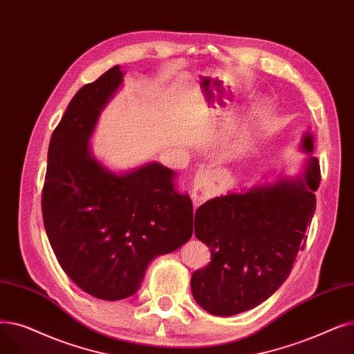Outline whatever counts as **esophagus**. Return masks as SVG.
Listing matches in <instances>:
<instances>
[{
    "instance_id": "obj_1",
    "label": "esophagus",
    "mask_w": 354,
    "mask_h": 354,
    "mask_svg": "<svg viewBox=\"0 0 354 354\" xmlns=\"http://www.w3.org/2000/svg\"><path fill=\"white\" fill-rule=\"evenodd\" d=\"M209 197H210V194H209V192H207V189L205 186H197L192 192V198H193L194 206L201 205V201L207 200Z\"/></svg>"
}]
</instances>
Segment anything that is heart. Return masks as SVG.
<instances>
[{
  "instance_id": "heart-1",
  "label": "heart",
  "mask_w": 354,
  "mask_h": 354,
  "mask_svg": "<svg viewBox=\"0 0 354 354\" xmlns=\"http://www.w3.org/2000/svg\"><path fill=\"white\" fill-rule=\"evenodd\" d=\"M263 112H265V108L258 109L255 112V115H254V122L246 124L245 127H242L238 131V133H236V136H234V138L230 142V148L233 151H241V149L246 148L250 144L252 138H254V133H255V124L261 122L262 116H263Z\"/></svg>"
}]
</instances>
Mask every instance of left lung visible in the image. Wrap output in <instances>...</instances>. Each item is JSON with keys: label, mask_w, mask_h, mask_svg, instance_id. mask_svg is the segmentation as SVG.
<instances>
[{"label": "left lung", "mask_w": 354, "mask_h": 354, "mask_svg": "<svg viewBox=\"0 0 354 354\" xmlns=\"http://www.w3.org/2000/svg\"><path fill=\"white\" fill-rule=\"evenodd\" d=\"M308 154L295 176L279 174L201 205L194 214L196 238L212 262L192 277V292L207 313L229 317L255 308L288 278L315 212L319 164L314 137L301 138Z\"/></svg>", "instance_id": "obj_1"}]
</instances>
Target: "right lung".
Masks as SVG:
<instances>
[{
    "label": "right lung",
    "instance_id": "obj_1",
    "mask_svg": "<svg viewBox=\"0 0 354 354\" xmlns=\"http://www.w3.org/2000/svg\"><path fill=\"white\" fill-rule=\"evenodd\" d=\"M113 66L71 100L48 145L43 221L63 271L105 301L136 294L151 261L193 234V203L176 189V171L149 161L112 171L91 149L97 120L121 91Z\"/></svg>",
    "mask_w": 354,
    "mask_h": 354
}]
</instances>
